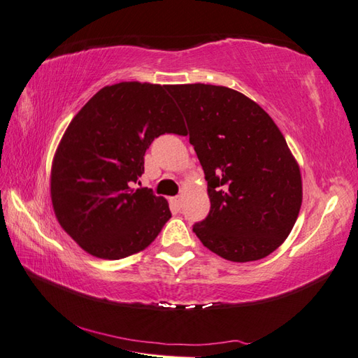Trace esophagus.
<instances>
[{
	"instance_id": "1",
	"label": "esophagus",
	"mask_w": 358,
	"mask_h": 358,
	"mask_svg": "<svg viewBox=\"0 0 358 358\" xmlns=\"http://www.w3.org/2000/svg\"><path fill=\"white\" fill-rule=\"evenodd\" d=\"M172 203H173L175 208L180 209L181 204H183V199H181V196H175V199H172Z\"/></svg>"
}]
</instances>
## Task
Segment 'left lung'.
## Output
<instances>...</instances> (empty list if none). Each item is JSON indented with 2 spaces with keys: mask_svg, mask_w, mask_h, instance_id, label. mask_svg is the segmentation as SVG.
Segmentation results:
<instances>
[{
  "mask_svg": "<svg viewBox=\"0 0 358 358\" xmlns=\"http://www.w3.org/2000/svg\"><path fill=\"white\" fill-rule=\"evenodd\" d=\"M189 141L208 181L209 215L194 226L212 252L255 262L273 252L299 217L301 173L283 134L260 106L237 90L172 85Z\"/></svg>",
  "mask_w": 358,
  "mask_h": 358,
  "instance_id": "left-lung-1",
  "label": "left lung"
}]
</instances>
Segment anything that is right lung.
Wrapping results in <instances>:
<instances>
[{"label":"right lung","instance_id":"right-lung-1","mask_svg":"<svg viewBox=\"0 0 358 358\" xmlns=\"http://www.w3.org/2000/svg\"><path fill=\"white\" fill-rule=\"evenodd\" d=\"M166 90L138 81L106 86L83 106L58 144L50 171L53 212L90 255L120 260L140 252L171 218L163 196L132 189L150 143L185 131Z\"/></svg>","mask_w":358,"mask_h":358}]
</instances>
